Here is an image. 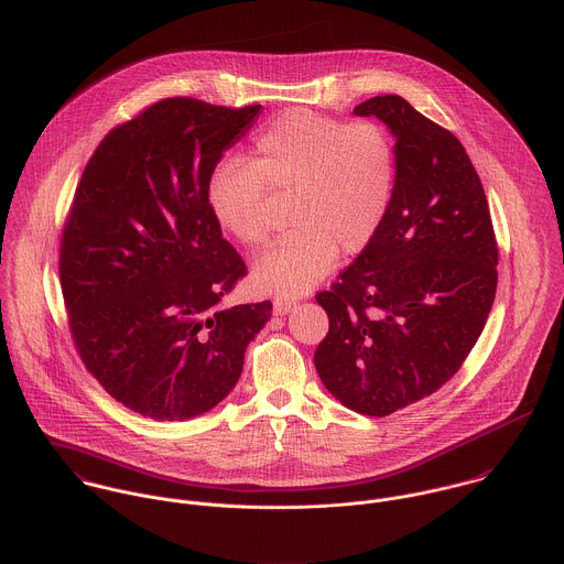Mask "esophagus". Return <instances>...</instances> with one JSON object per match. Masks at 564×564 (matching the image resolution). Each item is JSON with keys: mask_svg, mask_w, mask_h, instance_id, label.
<instances>
[{"mask_svg": "<svg viewBox=\"0 0 564 564\" xmlns=\"http://www.w3.org/2000/svg\"><path fill=\"white\" fill-rule=\"evenodd\" d=\"M294 301H290V299H276L274 301V314L276 316H285V314H290L292 310H294Z\"/></svg>", "mask_w": 564, "mask_h": 564, "instance_id": "34e87169", "label": "esophagus"}]
</instances>
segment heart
I'll return each mask as SVG.
<instances>
[{
    "label": "heart",
    "instance_id": "heart-1",
    "mask_svg": "<svg viewBox=\"0 0 564 564\" xmlns=\"http://www.w3.org/2000/svg\"><path fill=\"white\" fill-rule=\"evenodd\" d=\"M397 185L390 132L375 119L290 109L252 139L250 159L223 161L209 176V212L246 246L268 237V189L290 194L288 223L257 261V290L283 299L310 292L338 263L370 246L386 223Z\"/></svg>",
    "mask_w": 564,
    "mask_h": 564
}]
</instances>
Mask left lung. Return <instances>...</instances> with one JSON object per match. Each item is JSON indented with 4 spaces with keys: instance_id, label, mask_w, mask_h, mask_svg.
<instances>
[{
    "instance_id": "8db88e82",
    "label": "left lung",
    "mask_w": 564,
    "mask_h": 564,
    "mask_svg": "<svg viewBox=\"0 0 564 564\" xmlns=\"http://www.w3.org/2000/svg\"><path fill=\"white\" fill-rule=\"evenodd\" d=\"M355 115L394 134L397 185L377 237L316 296L329 334L314 364L352 412L388 416L443 388L484 332L499 248L481 181L447 128L401 96Z\"/></svg>"
}]
</instances>
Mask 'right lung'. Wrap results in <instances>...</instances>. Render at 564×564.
Here are the masks:
<instances>
[{"label": "right lung", "mask_w": 564, "mask_h": 564, "mask_svg": "<svg viewBox=\"0 0 564 564\" xmlns=\"http://www.w3.org/2000/svg\"><path fill=\"white\" fill-rule=\"evenodd\" d=\"M261 105L161 100L113 128L78 183L61 288L85 368L128 410L187 421L235 388L272 303L220 307L246 274L209 203V176Z\"/></svg>", "instance_id": "1"}]
</instances>
